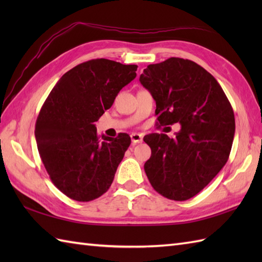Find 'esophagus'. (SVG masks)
I'll use <instances>...</instances> for the list:
<instances>
[{
	"label": "esophagus",
	"instance_id": "obj_1",
	"mask_svg": "<svg viewBox=\"0 0 262 262\" xmlns=\"http://www.w3.org/2000/svg\"><path fill=\"white\" fill-rule=\"evenodd\" d=\"M130 138H132L133 144H138V143L143 142V135L138 134V133H133V134L130 135Z\"/></svg>",
	"mask_w": 262,
	"mask_h": 262
}]
</instances>
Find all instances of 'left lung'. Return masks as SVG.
I'll return each mask as SVG.
<instances>
[{
	"instance_id": "obj_1",
	"label": "left lung",
	"mask_w": 262,
	"mask_h": 262,
	"mask_svg": "<svg viewBox=\"0 0 262 262\" xmlns=\"http://www.w3.org/2000/svg\"><path fill=\"white\" fill-rule=\"evenodd\" d=\"M157 103L160 126L179 122L173 138L144 137L152 155L144 170L165 198L196 196L227 162L235 132L231 103L215 77L192 60L171 57L151 64L140 76Z\"/></svg>"
}]
</instances>
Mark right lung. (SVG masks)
<instances>
[{
    "instance_id": "obj_1",
    "label": "right lung",
    "mask_w": 262,
    "mask_h": 262,
    "mask_svg": "<svg viewBox=\"0 0 262 262\" xmlns=\"http://www.w3.org/2000/svg\"><path fill=\"white\" fill-rule=\"evenodd\" d=\"M137 65L88 60L60 77L36 121L39 154L49 178L77 202H90L108 190L130 137L97 134L96 122L117 94L136 77Z\"/></svg>"
}]
</instances>
